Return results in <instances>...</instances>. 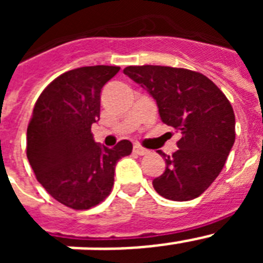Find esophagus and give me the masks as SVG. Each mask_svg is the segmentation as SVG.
Wrapping results in <instances>:
<instances>
[{"label": "esophagus", "mask_w": 263, "mask_h": 263, "mask_svg": "<svg viewBox=\"0 0 263 263\" xmlns=\"http://www.w3.org/2000/svg\"><path fill=\"white\" fill-rule=\"evenodd\" d=\"M133 152L136 153V154H138V155H146V154H148V150H146V148H143L142 146H139V145H134Z\"/></svg>", "instance_id": "34e87169"}]
</instances>
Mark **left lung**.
Segmentation results:
<instances>
[{"label": "left lung", "instance_id": "8db88e82", "mask_svg": "<svg viewBox=\"0 0 263 263\" xmlns=\"http://www.w3.org/2000/svg\"><path fill=\"white\" fill-rule=\"evenodd\" d=\"M124 73L155 100L162 122L182 133L171 157L158 150L166 170L153 187L168 200L196 199L221 173L233 147L236 118L231 103L212 80L190 69L130 66Z\"/></svg>", "mask_w": 263, "mask_h": 263}]
</instances>
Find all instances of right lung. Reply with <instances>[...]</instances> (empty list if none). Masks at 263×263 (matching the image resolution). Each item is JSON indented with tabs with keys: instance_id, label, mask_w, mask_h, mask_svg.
Wrapping results in <instances>:
<instances>
[{
	"instance_id": "obj_1",
	"label": "right lung",
	"mask_w": 263,
	"mask_h": 263,
	"mask_svg": "<svg viewBox=\"0 0 263 263\" xmlns=\"http://www.w3.org/2000/svg\"><path fill=\"white\" fill-rule=\"evenodd\" d=\"M120 67L71 69L57 78L36 100L27 126V159L38 182L59 203L89 210L105 199L118 160L133 150L127 139L113 148L95 142L92 124L100 120L104 85Z\"/></svg>"
}]
</instances>
